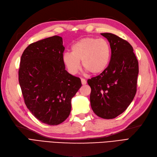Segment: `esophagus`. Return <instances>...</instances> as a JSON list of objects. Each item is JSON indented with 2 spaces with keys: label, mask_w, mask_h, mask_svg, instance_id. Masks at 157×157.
<instances>
[{
  "label": "esophagus",
  "mask_w": 157,
  "mask_h": 157,
  "mask_svg": "<svg viewBox=\"0 0 157 157\" xmlns=\"http://www.w3.org/2000/svg\"><path fill=\"white\" fill-rule=\"evenodd\" d=\"M81 82H82V84H83V85L86 84V80H85L84 78H81Z\"/></svg>",
  "instance_id": "obj_1"
}]
</instances>
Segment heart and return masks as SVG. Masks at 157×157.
<instances>
[{
  "mask_svg": "<svg viewBox=\"0 0 157 157\" xmlns=\"http://www.w3.org/2000/svg\"><path fill=\"white\" fill-rule=\"evenodd\" d=\"M111 55V46L106 39L86 37L71 46V53H64L62 60L72 75L78 73L81 61L85 69L93 75H99L107 68Z\"/></svg>",
  "mask_w": 157,
  "mask_h": 157,
  "instance_id": "obj_1",
  "label": "heart"
}]
</instances>
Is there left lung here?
Listing matches in <instances>:
<instances>
[{"instance_id":"obj_1","label":"left lung","mask_w":157,"mask_h":157,"mask_svg":"<svg viewBox=\"0 0 157 157\" xmlns=\"http://www.w3.org/2000/svg\"><path fill=\"white\" fill-rule=\"evenodd\" d=\"M110 43L111 55L107 68L88 80L90 104L96 115L112 119L124 112L137 91L138 61L132 46L112 33H101Z\"/></svg>"}]
</instances>
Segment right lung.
Here are the masks:
<instances>
[{"label": "right lung", "instance_id": "add662e5", "mask_svg": "<svg viewBox=\"0 0 157 157\" xmlns=\"http://www.w3.org/2000/svg\"><path fill=\"white\" fill-rule=\"evenodd\" d=\"M64 50L59 36L33 42L23 52L18 71L27 107L38 120L51 126L67 119L71 98L82 86L80 78L65 69Z\"/></svg>", "mask_w": 157, "mask_h": 157}]
</instances>
